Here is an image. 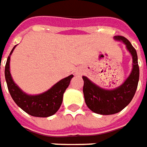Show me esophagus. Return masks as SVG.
I'll use <instances>...</instances> for the list:
<instances>
[{
    "instance_id": "34e87169",
    "label": "esophagus",
    "mask_w": 147,
    "mask_h": 147,
    "mask_svg": "<svg viewBox=\"0 0 147 147\" xmlns=\"http://www.w3.org/2000/svg\"><path fill=\"white\" fill-rule=\"evenodd\" d=\"M81 71H76V75H77V76H80L81 75Z\"/></svg>"
}]
</instances>
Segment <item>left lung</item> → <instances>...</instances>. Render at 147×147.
<instances>
[{"label":"left lung","mask_w":147,"mask_h":147,"mask_svg":"<svg viewBox=\"0 0 147 147\" xmlns=\"http://www.w3.org/2000/svg\"><path fill=\"white\" fill-rule=\"evenodd\" d=\"M122 41L133 57V70L123 84L113 90H105L96 86L85 76H83V92L87 106L92 112L102 115H111L121 111L132 100L139 80V67L136 50L127 38L114 37Z\"/></svg>","instance_id":"1"}]
</instances>
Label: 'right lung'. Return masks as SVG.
<instances>
[{"mask_svg":"<svg viewBox=\"0 0 147 147\" xmlns=\"http://www.w3.org/2000/svg\"><path fill=\"white\" fill-rule=\"evenodd\" d=\"M15 47L11 51L7 59L5 68L7 87L12 98L19 107L30 115L38 117H47L52 116L60 108L63 93L69 85L70 81L73 76L71 75L61 80L60 81L58 82L51 89L47 91L44 93L36 96L26 94L13 81L9 71L10 55L14 50Z\"/></svg>","mask_w":147,"mask_h":147,"instance_id":"right-lung-1","label":"right lung"}]
</instances>
